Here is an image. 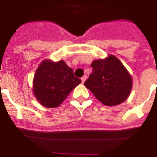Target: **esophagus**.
<instances>
[{"label":"esophagus","mask_w":157,"mask_h":157,"mask_svg":"<svg viewBox=\"0 0 157 157\" xmlns=\"http://www.w3.org/2000/svg\"><path fill=\"white\" fill-rule=\"evenodd\" d=\"M86 80V75H83V77H81V80H82V83H84L85 80Z\"/></svg>","instance_id":"esophagus-1"}]
</instances>
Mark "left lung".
Segmentation results:
<instances>
[{"mask_svg":"<svg viewBox=\"0 0 157 157\" xmlns=\"http://www.w3.org/2000/svg\"><path fill=\"white\" fill-rule=\"evenodd\" d=\"M92 74L84 85L104 105H119L128 97L132 78L122 63L113 55L105 60H95Z\"/></svg>","mask_w":157,"mask_h":157,"instance_id":"obj_1","label":"left lung"}]
</instances>
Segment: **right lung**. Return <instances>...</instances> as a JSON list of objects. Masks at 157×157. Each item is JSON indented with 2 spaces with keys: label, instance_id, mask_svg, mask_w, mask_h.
Returning <instances> with one entry per match:
<instances>
[{
  "label": "right lung",
  "instance_id": "1",
  "mask_svg": "<svg viewBox=\"0 0 157 157\" xmlns=\"http://www.w3.org/2000/svg\"><path fill=\"white\" fill-rule=\"evenodd\" d=\"M81 83L64 61L45 60L36 70L33 80V93L43 106H59L72 90Z\"/></svg>",
  "mask_w": 157,
  "mask_h": 157
}]
</instances>
